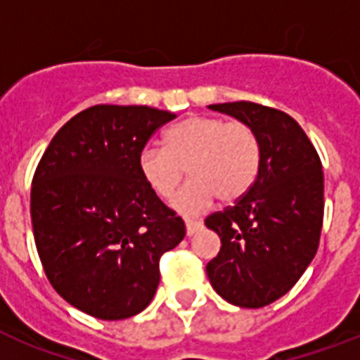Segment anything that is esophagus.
<instances>
[{
	"instance_id": "esophagus-1",
	"label": "esophagus",
	"mask_w": 360,
	"mask_h": 360,
	"mask_svg": "<svg viewBox=\"0 0 360 360\" xmlns=\"http://www.w3.org/2000/svg\"><path fill=\"white\" fill-rule=\"evenodd\" d=\"M185 226H186V236L191 237V236H194V233H196L198 230H200V228H202V222H200V220H191V219H186L185 220Z\"/></svg>"
}]
</instances>
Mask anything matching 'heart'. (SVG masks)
I'll return each instance as SVG.
<instances>
[{"instance_id":"b5f03b06","label":"heart","mask_w":360,"mask_h":360,"mask_svg":"<svg viewBox=\"0 0 360 360\" xmlns=\"http://www.w3.org/2000/svg\"><path fill=\"white\" fill-rule=\"evenodd\" d=\"M185 168L191 181L175 194V211L198 214L217 198L222 203H236L256 183L262 141L243 121L191 115L164 134V147L146 146L138 155L141 179L162 200L179 186Z\"/></svg>"}]
</instances>
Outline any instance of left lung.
Instances as JSON below:
<instances>
[{
  "mask_svg": "<svg viewBox=\"0 0 360 360\" xmlns=\"http://www.w3.org/2000/svg\"><path fill=\"white\" fill-rule=\"evenodd\" d=\"M250 124L262 141V168L233 207L205 219L220 252L207 276L222 299L262 308L285 295L316 256L323 224V172L314 146L293 117L262 104H211Z\"/></svg>",
  "mask_w": 360,
  "mask_h": 360,
  "instance_id": "obj_1",
  "label": "left lung"
}]
</instances>
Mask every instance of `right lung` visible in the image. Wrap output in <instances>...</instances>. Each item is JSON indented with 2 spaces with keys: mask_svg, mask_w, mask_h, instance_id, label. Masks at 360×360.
I'll return each instance as SVG.
<instances>
[{
  "mask_svg": "<svg viewBox=\"0 0 360 360\" xmlns=\"http://www.w3.org/2000/svg\"><path fill=\"white\" fill-rule=\"evenodd\" d=\"M174 117L91 106L58 130L37 166L31 220L42 267L53 290L93 318L140 314L160 282V256L185 237V222L138 172L147 140Z\"/></svg>",
  "mask_w": 360,
  "mask_h": 360,
  "instance_id": "add662e5",
  "label": "right lung"
}]
</instances>
